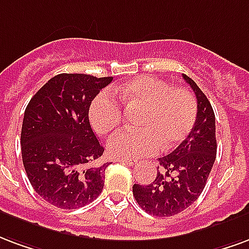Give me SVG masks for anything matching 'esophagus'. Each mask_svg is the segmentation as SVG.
I'll use <instances>...</instances> for the list:
<instances>
[{"label":"esophagus","instance_id":"1","mask_svg":"<svg viewBox=\"0 0 249 249\" xmlns=\"http://www.w3.org/2000/svg\"><path fill=\"white\" fill-rule=\"evenodd\" d=\"M118 162L126 163V164H128V166H134V164H137V160H132V159H118Z\"/></svg>","mask_w":249,"mask_h":249}]
</instances>
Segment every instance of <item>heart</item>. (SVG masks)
<instances>
[{"instance_id":"b5f03b06","label":"heart","mask_w":249,"mask_h":249,"mask_svg":"<svg viewBox=\"0 0 249 249\" xmlns=\"http://www.w3.org/2000/svg\"><path fill=\"white\" fill-rule=\"evenodd\" d=\"M126 107H142L137 126L141 130L117 132L107 142V151L117 159H139L171 150L182 143L196 121V99L184 87H171L155 77H141L112 89ZM94 131L105 135L122 121V108L110 92H101L89 107Z\"/></svg>"}]
</instances>
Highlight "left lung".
Returning a JSON list of instances; mask_svg holds the SVG:
<instances>
[{
  "instance_id": "1",
  "label": "left lung",
  "mask_w": 249,
  "mask_h": 249,
  "mask_svg": "<svg viewBox=\"0 0 249 249\" xmlns=\"http://www.w3.org/2000/svg\"><path fill=\"white\" fill-rule=\"evenodd\" d=\"M196 95L197 114L188 137L177 150L159 158L157 178L148 184H134L132 194L139 206L154 216H174L191 206L204 190L216 158L215 114L204 92L183 74Z\"/></svg>"
}]
</instances>
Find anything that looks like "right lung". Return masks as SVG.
<instances>
[{
    "label": "right lung",
    "instance_id": "right-lung-1",
    "mask_svg": "<svg viewBox=\"0 0 249 249\" xmlns=\"http://www.w3.org/2000/svg\"><path fill=\"white\" fill-rule=\"evenodd\" d=\"M112 77L58 74L30 99L21 151L29 182L53 206L75 210L102 192L108 163L92 166L105 148L89 121V107Z\"/></svg>",
    "mask_w": 249,
    "mask_h": 249
}]
</instances>
